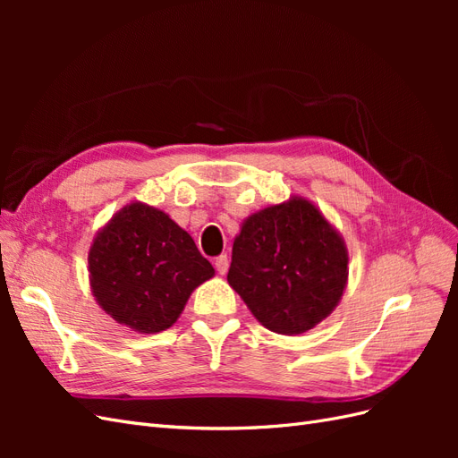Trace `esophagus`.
<instances>
[{"label": "esophagus", "mask_w": 458, "mask_h": 458, "mask_svg": "<svg viewBox=\"0 0 458 458\" xmlns=\"http://www.w3.org/2000/svg\"><path fill=\"white\" fill-rule=\"evenodd\" d=\"M214 266H216V271H217L219 275H225V273H227V269H229V259H227V254H221V256H217V258H216V261H214Z\"/></svg>", "instance_id": "esophagus-1"}]
</instances>
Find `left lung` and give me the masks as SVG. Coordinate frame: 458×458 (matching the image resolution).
Wrapping results in <instances>:
<instances>
[{"mask_svg": "<svg viewBox=\"0 0 458 458\" xmlns=\"http://www.w3.org/2000/svg\"><path fill=\"white\" fill-rule=\"evenodd\" d=\"M348 279L340 234L313 204L293 199L244 221L233 242L229 284L258 321L300 335L338 306Z\"/></svg>", "mask_w": 458, "mask_h": 458, "instance_id": "8db88e82", "label": "left lung"}]
</instances>
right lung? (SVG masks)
<instances>
[{
    "instance_id": "1",
    "label": "right lung",
    "mask_w": 458,
    "mask_h": 458,
    "mask_svg": "<svg viewBox=\"0 0 458 458\" xmlns=\"http://www.w3.org/2000/svg\"><path fill=\"white\" fill-rule=\"evenodd\" d=\"M89 273L97 303L114 321L152 335L175 323L214 267L187 231L157 208L133 202L95 237Z\"/></svg>"
}]
</instances>
